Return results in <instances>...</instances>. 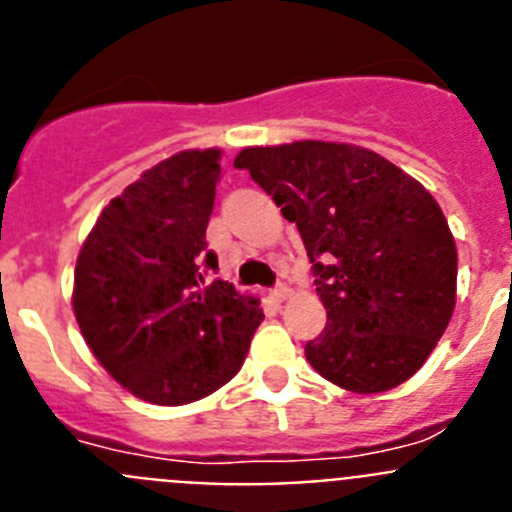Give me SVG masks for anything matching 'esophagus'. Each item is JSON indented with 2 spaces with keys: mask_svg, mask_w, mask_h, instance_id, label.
Segmentation results:
<instances>
[{
  "mask_svg": "<svg viewBox=\"0 0 512 512\" xmlns=\"http://www.w3.org/2000/svg\"><path fill=\"white\" fill-rule=\"evenodd\" d=\"M289 297V289L284 287V284H277V287L271 289V300H277V302H284Z\"/></svg>",
  "mask_w": 512,
  "mask_h": 512,
  "instance_id": "34e87169",
  "label": "esophagus"
}]
</instances>
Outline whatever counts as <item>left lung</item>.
<instances>
[{"label":"left lung","mask_w":512,"mask_h":512,"mask_svg":"<svg viewBox=\"0 0 512 512\" xmlns=\"http://www.w3.org/2000/svg\"><path fill=\"white\" fill-rule=\"evenodd\" d=\"M233 164L302 235L328 312L305 346L312 369L361 395L413 377L456 302L454 235L431 192L348 143L243 148Z\"/></svg>","instance_id":"1"}]
</instances>
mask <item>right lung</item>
<instances>
[{"label":"right lung","mask_w":512,"mask_h":512,"mask_svg":"<svg viewBox=\"0 0 512 512\" xmlns=\"http://www.w3.org/2000/svg\"><path fill=\"white\" fill-rule=\"evenodd\" d=\"M220 151L166 158L97 217L74 271V315L99 364L128 392L187 405L238 374L264 320L217 271L205 230Z\"/></svg>","instance_id":"obj_1"}]
</instances>
